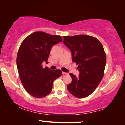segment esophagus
I'll list each match as a JSON object with an SVG mask.
<instances>
[{
  "label": "esophagus",
  "mask_w": 125,
  "mask_h": 125,
  "mask_svg": "<svg viewBox=\"0 0 125 125\" xmlns=\"http://www.w3.org/2000/svg\"><path fill=\"white\" fill-rule=\"evenodd\" d=\"M62 74H67L68 73H66V72H62Z\"/></svg>",
  "instance_id": "esophagus-1"
}]
</instances>
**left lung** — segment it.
Here are the masks:
<instances>
[{
    "label": "left lung",
    "instance_id": "8db88e82",
    "mask_svg": "<svg viewBox=\"0 0 125 125\" xmlns=\"http://www.w3.org/2000/svg\"><path fill=\"white\" fill-rule=\"evenodd\" d=\"M63 42L71 51L72 61L78 65L77 77L70 73L69 92L79 98L86 97L94 91L104 74L106 56L103 46L95 37L84 35L64 36Z\"/></svg>",
    "mask_w": 125,
    "mask_h": 125
}]
</instances>
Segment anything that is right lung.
I'll list each match as a JSON object with an SVG mask.
<instances>
[{
	"mask_svg": "<svg viewBox=\"0 0 125 125\" xmlns=\"http://www.w3.org/2000/svg\"><path fill=\"white\" fill-rule=\"evenodd\" d=\"M62 41L60 36L36 32L27 36L19 48L16 58L17 68L24 88L31 95L42 98L51 93L53 83L62 74L61 70L52 71L47 62L52 47Z\"/></svg>",
	"mask_w": 125,
	"mask_h": 125,
	"instance_id": "right-lung-1",
	"label": "right lung"
}]
</instances>
